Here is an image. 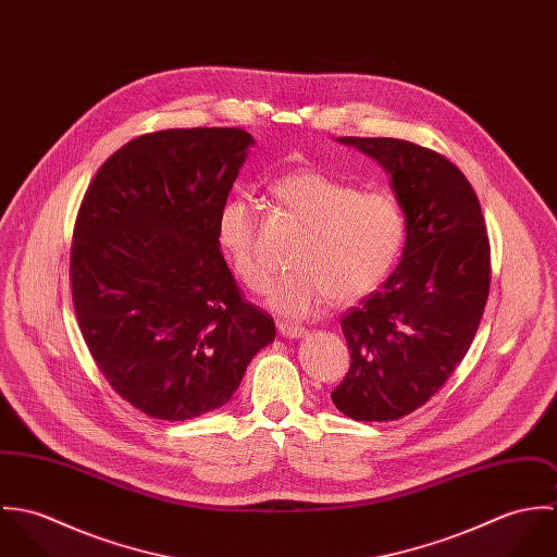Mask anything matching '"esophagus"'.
Returning a JSON list of instances; mask_svg holds the SVG:
<instances>
[{
    "label": "esophagus",
    "instance_id": "1",
    "mask_svg": "<svg viewBox=\"0 0 557 557\" xmlns=\"http://www.w3.org/2000/svg\"><path fill=\"white\" fill-rule=\"evenodd\" d=\"M276 327H278V332H281L283 336H287V338H302V336L307 334V330H305L302 325L292 323V321H278Z\"/></svg>",
    "mask_w": 557,
    "mask_h": 557
}]
</instances>
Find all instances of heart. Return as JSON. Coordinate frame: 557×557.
<instances>
[{"mask_svg": "<svg viewBox=\"0 0 557 557\" xmlns=\"http://www.w3.org/2000/svg\"><path fill=\"white\" fill-rule=\"evenodd\" d=\"M272 195L307 230L296 242L287 272L265 289V305L287 318H309L332 298L356 302L375 292L397 263L405 216L384 190H360L318 169H298L272 184ZM216 239L239 283L261 292L268 263L257 246V210L236 197L216 221Z\"/></svg>", "mask_w": 557, "mask_h": 557, "instance_id": "heart-1", "label": "heart"}]
</instances>
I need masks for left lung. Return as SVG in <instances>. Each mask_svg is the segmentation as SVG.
Returning <instances> with one entry per match:
<instances>
[{
	"label": "left lung",
	"mask_w": 557,
	"mask_h": 557,
	"mask_svg": "<svg viewBox=\"0 0 557 557\" xmlns=\"http://www.w3.org/2000/svg\"><path fill=\"white\" fill-rule=\"evenodd\" d=\"M336 141L391 175L405 246L382 289L341 319L351 364L332 403L354 420H398L446 384L476 336L491 283L486 225L472 184L446 157L388 137Z\"/></svg>",
	"instance_id": "left-lung-1"
}]
</instances>
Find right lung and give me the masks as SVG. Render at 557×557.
<instances>
[{"label":"right lung","mask_w":557,"mask_h":557,"mask_svg":"<svg viewBox=\"0 0 557 557\" xmlns=\"http://www.w3.org/2000/svg\"><path fill=\"white\" fill-rule=\"evenodd\" d=\"M252 144L242 128L141 135L104 160L81 201L71 250L81 334L111 388L150 418L219 409L276 336L216 239Z\"/></svg>","instance_id":"1"}]
</instances>
